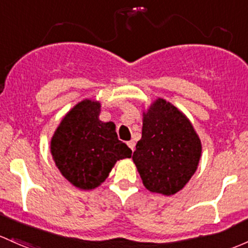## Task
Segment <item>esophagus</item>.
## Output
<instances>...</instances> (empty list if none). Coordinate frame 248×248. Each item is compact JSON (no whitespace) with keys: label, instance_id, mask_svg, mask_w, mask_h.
<instances>
[{"label":"esophagus","instance_id":"obj_1","mask_svg":"<svg viewBox=\"0 0 248 248\" xmlns=\"http://www.w3.org/2000/svg\"><path fill=\"white\" fill-rule=\"evenodd\" d=\"M127 145H128V147L131 148L132 151H134V148H135V142L133 141V140H131V141H128V142H127Z\"/></svg>","mask_w":248,"mask_h":248}]
</instances>
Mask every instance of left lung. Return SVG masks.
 <instances>
[{
    "label": "left lung",
    "mask_w": 248,
    "mask_h": 248,
    "mask_svg": "<svg viewBox=\"0 0 248 248\" xmlns=\"http://www.w3.org/2000/svg\"><path fill=\"white\" fill-rule=\"evenodd\" d=\"M201 153L199 135L179 109L163 98L151 104L133 153L146 189L166 196L178 192L196 172Z\"/></svg>",
    "instance_id": "left-lung-1"
}]
</instances>
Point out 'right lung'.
Segmentation results:
<instances>
[{
    "instance_id": "add662e5",
    "label": "right lung",
    "mask_w": 248,
    "mask_h": 248,
    "mask_svg": "<svg viewBox=\"0 0 248 248\" xmlns=\"http://www.w3.org/2000/svg\"><path fill=\"white\" fill-rule=\"evenodd\" d=\"M101 103L83 100L62 117L51 139L56 166L72 186L95 189L106 181L120 159L132 150L117 139L114 122H102Z\"/></svg>"
}]
</instances>
